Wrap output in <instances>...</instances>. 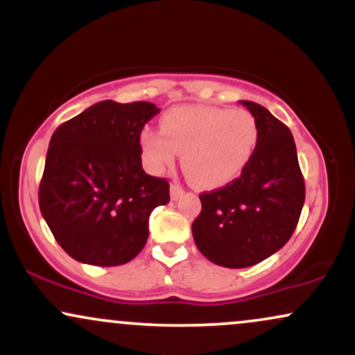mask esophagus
I'll use <instances>...</instances> for the list:
<instances>
[{
    "label": "esophagus",
    "instance_id": "obj_1",
    "mask_svg": "<svg viewBox=\"0 0 355 355\" xmlns=\"http://www.w3.org/2000/svg\"><path fill=\"white\" fill-rule=\"evenodd\" d=\"M183 195V189L180 185H177V183H172L170 185V197H172V200H178Z\"/></svg>",
    "mask_w": 355,
    "mask_h": 355
}]
</instances>
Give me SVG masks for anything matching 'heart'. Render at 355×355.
<instances>
[{
    "instance_id": "b5f03b06",
    "label": "heart",
    "mask_w": 355,
    "mask_h": 355,
    "mask_svg": "<svg viewBox=\"0 0 355 355\" xmlns=\"http://www.w3.org/2000/svg\"><path fill=\"white\" fill-rule=\"evenodd\" d=\"M160 130L145 128L140 135L146 166L162 173L183 153V168L202 189H220L239 178L259 141L255 118L242 108L180 105L164 113Z\"/></svg>"
}]
</instances>
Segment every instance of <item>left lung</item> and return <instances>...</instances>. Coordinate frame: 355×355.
Returning <instances> with one entry per match:
<instances>
[{
	"mask_svg": "<svg viewBox=\"0 0 355 355\" xmlns=\"http://www.w3.org/2000/svg\"><path fill=\"white\" fill-rule=\"evenodd\" d=\"M259 126L252 160L239 178L202 193L191 234L210 262L243 268L280 250L294 234L305 200L291 130L254 101H240Z\"/></svg>",
	"mask_w": 355,
	"mask_h": 355,
	"instance_id": "obj_1",
	"label": "left lung"
}]
</instances>
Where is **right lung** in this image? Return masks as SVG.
Masks as SVG:
<instances>
[{"mask_svg": "<svg viewBox=\"0 0 355 355\" xmlns=\"http://www.w3.org/2000/svg\"><path fill=\"white\" fill-rule=\"evenodd\" d=\"M157 113L148 101L105 100L53 133L40 210L78 262L115 267L135 259L148 239L150 214L168 203V182L141 166L140 133Z\"/></svg>", "mask_w": 355, "mask_h": 355, "instance_id": "1", "label": "right lung"}]
</instances>
